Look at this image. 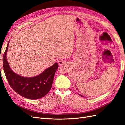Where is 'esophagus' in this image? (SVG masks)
Returning <instances> with one entry per match:
<instances>
[{"label": "esophagus", "instance_id": "1", "mask_svg": "<svg viewBox=\"0 0 125 125\" xmlns=\"http://www.w3.org/2000/svg\"><path fill=\"white\" fill-rule=\"evenodd\" d=\"M58 64L60 65H63L65 64V62L62 60H60L58 61Z\"/></svg>", "mask_w": 125, "mask_h": 125}]
</instances>
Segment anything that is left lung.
I'll return each mask as SVG.
<instances>
[{"label": "left lung", "instance_id": "1", "mask_svg": "<svg viewBox=\"0 0 125 125\" xmlns=\"http://www.w3.org/2000/svg\"><path fill=\"white\" fill-rule=\"evenodd\" d=\"M79 95H80V96H81V97H83V95H82L81 94H79Z\"/></svg>", "mask_w": 125, "mask_h": 125}]
</instances>
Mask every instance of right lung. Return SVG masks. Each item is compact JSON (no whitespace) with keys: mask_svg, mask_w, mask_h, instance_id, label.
Returning <instances> with one entry per match:
<instances>
[{"mask_svg":"<svg viewBox=\"0 0 125 125\" xmlns=\"http://www.w3.org/2000/svg\"><path fill=\"white\" fill-rule=\"evenodd\" d=\"M10 40L3 56V68L7 80L10 87L22 97L30 99H38L45 96L52 86L58 64L47 68L39 75L33 77H25L15 73L8 63L6 53Z\"/></svg>","mask_w":125,"mask_h":125,"instance_id":"right-lung-1","label":"right lung"}]
</instances>
